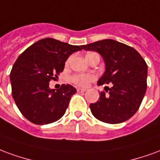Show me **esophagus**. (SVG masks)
I'll use <instances>...</instances> for the list:
<instances>
[{"label":"esophagus","instance_id":"34e87169","mask_svg":"<svg viewBox=\"0 0 160 160\" xmlns=\"http://www.w3.org/2000/svg\"><path fill=\"white\" fill-rule=\"evenodd\" d=\"M77 90H78V93H83V92L86 91V89H85V88H78Z\"/></svg>","mask_w":160,"mask_h":160}]
</instances>
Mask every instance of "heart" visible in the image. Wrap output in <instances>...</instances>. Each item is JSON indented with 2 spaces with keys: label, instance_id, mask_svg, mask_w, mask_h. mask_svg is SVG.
Instances as JSON below:
<instances>
[{
  "label": "heart",
  "instance_id": "b5f03b06",
  "mask_svg": "<svg viewBox=\"0 0 160 160\" xmlns=\"http://www.w3.org/2000/svg\"><path fill=\"white\" fill-rule=\"evenodd\" d=\"M94 79H95V76L93 75V74H88V73L78 74V75H75L72 77V82L77 85L82 86V87L88 86L89 84V82L94 81Z\"/></svg>",
  "mask_w": 160,
  "mask_h": 160
}]
</instances>
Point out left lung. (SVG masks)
I'll use <instances>...</instances> for the list:
<instances>
[{"label": "left lung", "mask_w": 160, "mask_h": 160, "mask_svg": "<svg viewBox=\"0 0 160 160\" xmlns=\"http://www.w3.org/2000/svg\"><path fill=\"white\" fill-rule=\"evenodd\" d=\"M95 51L105 61L106 71L98 85L112 83L108 94L101 92L99 101L89 105L92 114L107 123L129 119L139 109L147 90L148 66L135 48L112 39L82 45Z\"/></svg>", "instance_id": "8db88e82"}]
</instances>
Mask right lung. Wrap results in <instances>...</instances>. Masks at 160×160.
<instances>
[{"instance_id": "add662e5", "label": "right lung", "mask_w": 160, "mask_h": 160, "mask_svg": "<svg viewBox=\"0 0 160 160\" xmlns=\"http://www.w3.org/2000/svg\"><path fill=\"white\" fill-rule=\"evenodd\" d=\"M79 50L82 46L44 38L18 56L10 73L12 94L21 113L31 123L48 124L65 114L77 89L70 84L51 89L49 82L63 72L69 56Z\"/></svg>"}]
</instances>
